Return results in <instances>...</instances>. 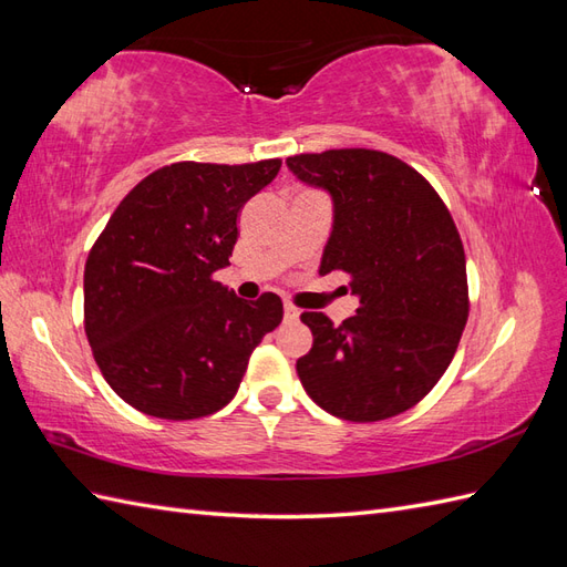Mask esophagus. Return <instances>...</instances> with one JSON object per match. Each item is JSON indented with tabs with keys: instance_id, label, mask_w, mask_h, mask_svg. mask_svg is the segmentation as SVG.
Segmentation results:
<instances>
[{
	"instance_id": "34e87169",
	"label": "esophagus",
	"mask_w": 567,
	"mask_h": 567,
	"mask_svg": "<svg viewBox=\"0 0 567 567\" xmlns=\"http://www.w3.org/2000/svg\"><path fill=\"white\" fill-rule=\"evenodd\" d=\"M297 317H299V309L295 305H290V302H285V319L287 321H295Z\"/></svg>"
}]
</instances>
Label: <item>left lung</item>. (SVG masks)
<instances>
[{
  "instance_id": "1",
  "label": "left lung",
  "mask_w": 567,
  "mask_h": 567,
  "mask_svg": "<svg viewBox=\"0 0 567 567\" xmlns=\"http://www.w3.org/2000/svg\"><path fill=\"white\" fill-rule=\"evenodd\" d=\"M287 167L331 195L319 275H351L360 302L341 327L305 311L315 346L297 360V375L339 419L402 414L441 380L467 321L465 250L453 216L436 189L390 153H305Z\"/></svg>"
}]
</instances>
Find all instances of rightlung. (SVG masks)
I'll return each mask as SVG.
<instances>
[{
  "label": "right lung",
  "instance_id": "1",
  "mask_svg": "<svg viewBox=\"0 0 567 567\" xmlns=\"http://www.w3.org/2000/svg\"><path fill=\"white\" fill-rule=\"evenodd\" d=\"M280 165H165L128 192L92 246L84 333L104 380L138 412H219L252 348L282 321L277 295L244 302L212 277L236 246L238 212Z\"/></svg>",
  "mask_w": 567,
  "mask_h": 567
}]
</instances>
